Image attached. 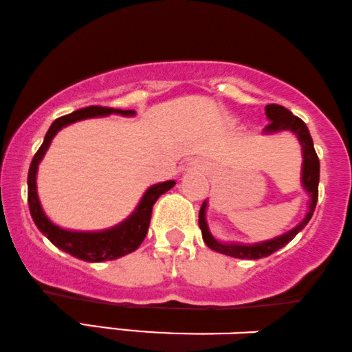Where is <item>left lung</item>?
<instances>
[{"instance_id": "1", "label": "left lung", "mask_w": 352, "mask_h": 352, "mask_svg": "<svg viewBox=\"0 0 352 352\" xmlns=\"http://www.w3.org/2000/svg\"><path fill=\"white\" fill-rule=\"evenodd\" d=\"M265 113H267V118L270 120V123L265 126L267 133L290 130L298 136L301 150H303V173H301V183H303V188L307 189L309 196H311V201H309V210L307 216H305L303 221H301L295 229H292L290 232L280 235V237L272 239V241H267V242L254 243V245H241V243H222L216 241V239L210 235L208 229V222H206V201H204L199 210V227L202 232V239H204L206 245H208L209 249L221 252V254L229 255V257L249 258V260L268 257V255H272L274 252L287 245V243L290 242L301 229H305V226L309 222V219H311L316 208L318 183H320V160H318L315 146H313V140L308 131L307 123H305L301 118L295 117V115H293L288 109H285L282 105H276V103H270V105H267Z\"/></svg>"}]
</instances>
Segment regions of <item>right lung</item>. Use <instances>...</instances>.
<instances>
[{"instance_id":"right-lung-1","label":"right lung","mask_w":352,"mask_h":352,"mask_svg":"<svg viewBox=\"0 0 352 352\" xmlns=\"http://www.w3.org/2000/svg\"><path fill=\"white\" fill-rule=\"evenodd\" d=\"M110 113L135 115V110H118L110 109V107L90 105L85 107V109L76 110L72 111V113L57 118L47 130V133H45L44 142L41 144L39 150H37L34 158H32L28 173V204L29 210H31L32 221H34L37 229H39L41 232L57 247V249L67 252L72 257L85 260V262H105V260H115L118 257H123V255L126 254H131V252L138 249L148 234L153 206L158 201L161 194L169 191V189L176 184L175 181H166V183L151 186V188L144 192L143 199L140 201L135 212L131 214L125 222L113 227V229L102 230V232H70V230H64L60 229V227L54 226L52 222L45 217L36 191V173L37 164L43 160L44 153L47 151L52 138L62 126L69 125V123L90 117H103V115Z\"/></svg>"}]
</instances>
